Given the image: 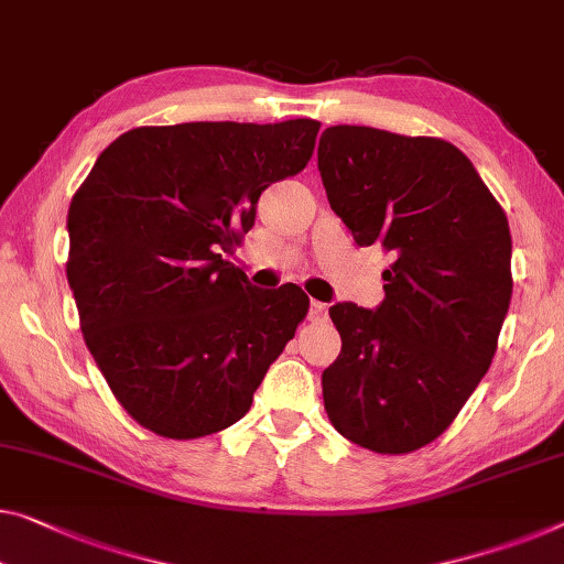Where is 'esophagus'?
<instances>
[{
	"label": "esophagus",
	"mask_w": 564,
	"mask_h": 564,
	"mask_svg": "<svg viewBox=\"0 0 564 564\" xmlns=\"http://www.w3.org/2000/svg\"><path fill=\"white\" fill-rule=\"evenodd\" d=\"M327 317V305H323V302L312 300L310 302V319L312 323H323V319Z\"/></svg>",
	"instance_id": "34e87169"
}]
</instances>
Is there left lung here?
Instances as JSON below:
<instances>
[{
    "label": "left lung",
    "instance_id": "1",
    "mask_svg": "<svg viewBox=\"0 0 564 564\" xmlns=\"http://www.w3.org/2000/svg\"><path fill=\"white\" fill-rule=\"evenodd\" d=\"M317 169L355 245L393 259L380 307H330L343 350L323 372L327 419L368 452L409 454L452 426L497 352L512 300L507 214L441 138L333 126Z\"/></svg>",
    "mask_w": 564,
    "mask_h": 564
}]
</instances>
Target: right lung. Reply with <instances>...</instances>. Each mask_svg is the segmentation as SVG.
<instances>
[{
	"label": "right lung",
	"instance_id": "right-lung-1",
	"mask_svg": "<svg viewBox=\"0 0 564 564\" xmlns=\"http://www.w3.org/2000/svg\"><path fill=\"white\" fill-rule=\"evenodd\" d=\"M319 123L141 126L77 188L67 282L112 395L163 438H202L249 411L310 310L297 284L257 290L224 259L259 194L307 166Z\"/></svg>",
	"mask_w": 564,
	"mask_h": 564
}]
</instances>
